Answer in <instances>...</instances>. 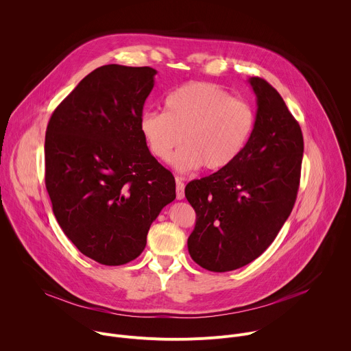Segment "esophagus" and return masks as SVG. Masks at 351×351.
<instances>
[{"mask_svg":"<svg viewBox=\"0 0 351 351\" xmlns=\"http://www.w3.org/2000/svg\"><path fill=\"white\" fill-rule=\"evenodd\" d=\"M176 198L183 199L184 198V183L176 178Z\"/></svg>","mask_w":351,"mask_h":351,"instance_id":"esophagus-1","label":"esophagus"}]
</instances>
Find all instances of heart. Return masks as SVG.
<instances>
[{"instance_id":"heart-1","label":"heart","mask_w":351,"mask_h":351,"mask_svg":"<svg viewBox=\"0 0 351 351\" xmlns=\"http://www.w3.org/2000/svg\"><path fill=\"white\" fill-rule=\"evenodd\" d=\"M165 112L147 111L140 132L156 158H172L176 171L187 173L204 168L218 172L232 165L253 134L256 115L248 103L233 98L223 88L207 83H186L164 101Z\"/></svg>"}]
</instances>
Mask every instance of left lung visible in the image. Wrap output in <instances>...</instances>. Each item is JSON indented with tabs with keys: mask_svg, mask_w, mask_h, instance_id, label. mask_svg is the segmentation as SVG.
<instances>
[{
	"mask_svg": "<svg viewBox=\"0 0 351 351\" xmlns=\"http://www.w3.org/2000/svg\"><path fill=\"white\" fill-rule=\"evenodd\" d=\"M248 83L257 115L243 153L184 189L195 211L190 257L213 272L241 268L265 252L289 218L300 184L304 141L298 122L267 80L250 77Z\"/></svg>",
	"mask_w": 351,
	"mask_h": 351,
	"instance_id": "1",
	"label": "left lung"
}]
</instances>
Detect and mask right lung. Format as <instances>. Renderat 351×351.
Listing matches in <instances>:
<instances>
[{
	"label": "right lung",
	"instance_id": "1",
	"mask_svg": "<svg viewBox=\"0 0 351 351\" xmlns=\"http://www.w3.org/2000/svg\"><path fill=\"white\" fill-rule=\"evenodd\" d=\"M157 71L104 65L56 108L45 132V187L54 215L86 257L123 265L172 203L175 178L149 153L140 118Z\"/></svg>",
	"mask_w": 351,
	"mask_h": 351
}]
</instances>
